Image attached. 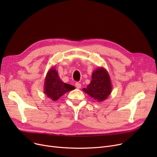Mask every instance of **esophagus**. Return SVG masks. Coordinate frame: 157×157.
Wrapping results in <instances>:
<instances>
[{
  "instance_id": "obj_1",
  "label": "esophagus",
  "mask_w": 157,
  "mask_h": 157,
  "mask_svg": "<svg viewBox=\"0 0 157 157\" xmlns=\"http://www.w3.org/2000/svg\"><path fill=\"white\" fill-rule=\"evenodd\" d=\"M75 86H76V87L78 89H79V88H81V84H80L79 83H78V82H77V83H76V84H75Z\"/></svg>"
}]
</instances>
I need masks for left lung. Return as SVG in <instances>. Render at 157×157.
Segmentation results:
<instances>
[{"instance_id": "1", "label": "left lung", "mask_w": 157, "mask_h": 157, "mask_svg": "<svg viewBox=\"0 0 157 157\" xmlns=\"http://www.w3.org/2000/svg\"><path fill=\"white\" fill-rule=\"evenodd\" d=\"M112 84L108 72L102 67H98L93 72L92 80L83 91L97 102L108 98L112 92Z\"/></svg>"}]
</instances>
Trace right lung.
I'll return each instance as SVG.
<instances>
[{"label":"right lung","mask_w":157,"mask_h":157,"mask_svg":"<svg viewBox=\"0 0 157 157\" xmlns=\"http://www.w3.org/2000/svg\"><path fill=\"white\" fill-rule=\"evenodd\" d=\"M75 88L74 86L65 83L58 74L55 67H52L48 71L44 79V92L48 97L53 101Z\"/></svg>","instance_id":"right-lung-1"}]
</instances>
